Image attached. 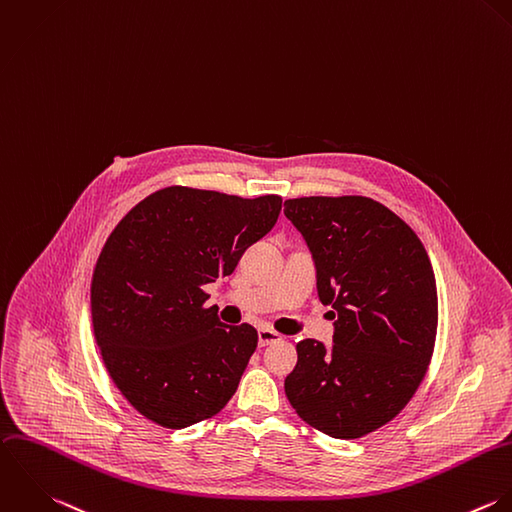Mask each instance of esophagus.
<instances>
[{
	"instance_id": "34e87169",
	"label": "esophagus",
	"mask_w": 512,
	"mask_h": 512,
	"mask_svg": "<svg viewBox=\"0 0 512 512\" xmlns=\"http://www.w3.org/2000/svg\"><path fill=\"white\" fill-rule=\"evenodd\" d=\"M284 340L282 334L270 330V328H262L258 330V343L264 347V345H270V343H276V341Z\"/></svg>"
}]
</instances>
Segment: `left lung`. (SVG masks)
Here are the masks:
<instances>
[{
    "label": "left lung",
    "mask_w": 512,
    "mask_h": 512,
    "mask_svg": "<svg viewBox=\"0 0 512 512\" xmlns=\"http://www.w3.org/2000/svg\"><path fill=\"white\" fill-rule=\"evenodd\" d=\"M284 214L306 238L320 300L338 318L332 349L296 343L284 389L310 427L359 439L397 417L429 369L439 322L433 266L413 228L373 198H290Z\"/></svg>",
    "instance_id": "1"
}]
</instances>
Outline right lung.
<instances>
[{"mask_svg": "<svg viewBox=\"0 0 512 512\" xmlns=\"http://www.w3.org/2000/svg\"><path fill=\"white\" fill-rule=\"evenodd\" d=\"M280 208L278 194L167 186L109 234L91 280L93 332L113 383L143 417L184 429L236 393L258 332L222 324L202 288L234 272Z\"/></svg>", "mask_w": 512, "mask_h": 512, "instance_id": "obj_1", "label": "right lung"}]
</instances>
